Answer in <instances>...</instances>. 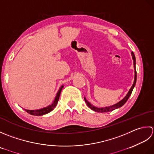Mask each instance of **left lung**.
<instances>
[{
    "label": "left lung",
    "instance_id": "1",
    "mask_svg": "<svg viewBox=\"0 0 154 154\" xmlns=\"http://www.w3.org/2000/svg\"><path fill=\"white\" fill-rule=\"evenodd\" d=\"M131 56H132V58L134 60V69H135V77H134V84L131 87L130 90H129V92H128V93L127 94V95L125 96V98L124 99H122L120 102H119L118 103H116V104L113 105V106H109V107H105V108H97V107H95V106H92V104L90 102H88L86 100V99L84 98V100H85V102L86 103L87 106H88V107L92 109V110L95 111V112H101V113H103V112H111V111H113L115 109H117L118 108H120L122 107V106H123L124 103L127 102V100H128V98H130V95L131 94V92H132L133 91V89L134 88L135 86V85H136V79H137V72H136V58H135V56H134V54L133 52H131Z\"/></svg>",
    "mask_w": 154,
    "mask_h": 154
}]
</instances>
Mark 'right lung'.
I'll list each match as a JSON object with an SVG mask.
<instances>
[{"mask_svg": "<svg viewBox=\"0 0 154 154\" xmlns=\"http://www.w3.org/2000/svg\"><path fill=\"white\" fill-rule=\"evenodd\" d=\"M62 88H63V86H62L60 88V90H58V92L57 93V94H56V96L55 98L54 101V102L52 103L51 105L47 106V107L44 108L42 109H36V110H29V109H25V111L29 113V114H31V115L37 116H42V115L48 114V113H49L50 112H51L52 110H53L54 108L56 106V105H57L58 100H59V97H60V92L62 91Z\"/></svg>", "mask_w": 154, "mask_h": 154, "instance_id": "obj_1", "label": "right lung"}]
</instances>
